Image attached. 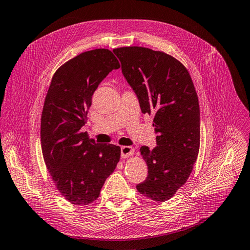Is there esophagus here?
Listing matches in <instances>:
<instances>
[{"label": "esophagus", "instance_id": "1", "mask_svg": "<svg viewBox=\"0 0 250 250\" xmlns=\"http://www.w3.org/2000/svg\"><path fill=\"white\" fill-rule=\"evenodd\" d=\"M120 150H121V157L123 158H126V157L133 155V152H134L132 146H121Z\"/></svg>", "mask_w": 250, "mask_h": 250}]
</instances>
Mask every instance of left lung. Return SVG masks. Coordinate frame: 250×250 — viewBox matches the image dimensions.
I'll list each match as a JSON object with an SVG mask.
<instances>
[{
  "mask_svg": "<svg viewBox=\"0 0 250 250\" xmlns=\"http://www.w3.org/2000/svg\"><path fill=\"white\" fill-rule=\"evenodd\" d=\"M113 52L142 112L154 115L157 146L140 148L148 176L136 188L152 201L166 202L187 182L200 150V105L193 82L187 68L168 54L140 46Z\"/></svg>",
  "mask_w": 250,
  "mask_h": 250,
  "instance_id": "obj_1",
  "label": "left lung"
}]
</instances>
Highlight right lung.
<instances>
[{
    "mask_svg": "<svg viewBox=\"0 0 250 250\" xmlns=\"http://www.w3.org/2000/svg\"><path fill=\"white\" fill-rule=\"evenodd\" d=\"M120 67L111 50L82 53L55 73L41 117L43 158L57 189L74 205L97 200L120 158V148L95 143L82 126L100 82Z\"/></svg>",
    "mask_w": 250,
    "mask_h": 250,
    "instance_id": "right-lung-1",
    "label": "right lung"
}]
</instances>
